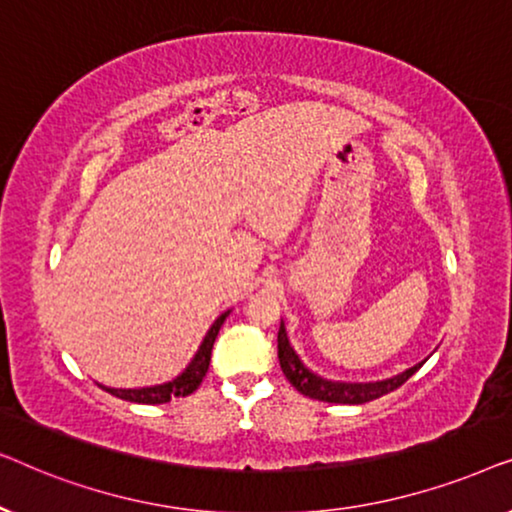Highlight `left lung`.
Here are the masks:
<instances>
[{
	"label": "left lung",
	"mask_w": 512,
	"mask_h": 512,
	"mask_svg": "<svg viewBox=\"0 0 512 512\" xmlns=\"http://www.w3.org/2000/svg\"><path fill=\"white\" fill-rule=\"evenodd\" d=\"M277 356H279V366H282V373L286 375L293 387H296L303 396L317 398V401H326V403H345V405H361L368 401H375L389 391H394L410 380L412 375L422 368L412 366L405 373L391 377V380H382V382H366V384H349V382H331L324 380V377L314 375L307 370L303 363H300L298 354L293 352V347L289 345V338H286L284 324L279 326L277 333Z\"/></svg>",
	"instance_id": "obj_1"
}]
</instances>
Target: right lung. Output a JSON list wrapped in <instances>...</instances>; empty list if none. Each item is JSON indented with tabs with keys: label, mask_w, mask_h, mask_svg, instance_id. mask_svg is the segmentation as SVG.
<instances>
[{
	"label": "right lung",
	"mask_w": 512,
	"mask_h": 512,
	"mask_svg": "<svg viewBox=\"0 0 512 512\" xmlns=\"http://www.w3.org/2000/svg\"><path fill=\"white\" fill-rule=\"evenodd\" d=\"M226 317H228V312H223L221 317L214 321L212 328H209V333L205 335V340H202V345L198 349V354H195V359L188 363V368L177 377V380H172L167 384H158V387H144V389H107V387H104V389H107L111 396L123 398V401L144 403V405L167 403V401H172V398L193 394V391L200 387L202 377L207 375L209 361H212L214 340H216V335H219V328H221L223 321H226Z\"/></svg>",
	"instance_id": "1"
}]
</instances>
